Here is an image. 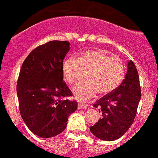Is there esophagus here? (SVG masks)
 Instances as JSON below:
<instances>
[{"label":"esophagus","instance_id":"34e87169","mask_svg":"<svg viewBox=\"0 0 158 158\" xmlns=\"http://www.w3.org/2000/svg\"><path fill=\"white\" fill-rule=\"evenodd\" d=\"M88 106L85 104H81V103H79V105H78V108L79 109H84V108H86Z\"/></svg>","mask_w":158,"mask_h":158}]
</instances>
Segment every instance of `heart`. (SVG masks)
<instances>
[{
  "label": "heart",
  "instance_id": "1",
  "mask_svg": "<svg viewBox=\"0 0 158 158\" xmlns=\"http://www.w3.org/2000/svg\"><path fill=\"white\" fill-rule=\"evenodd\" d=\"M63 79L68 85L77 80L80 71H88L84 82L73 88L74 97L85 102L98 95H108L117 89L126 73V66L119 57H110L101 49H90L80 52L77 58L68 57L61 66Z\"/></svg>",
  "mask_w": 158,
  "mask_h": 158
}]
</instances>
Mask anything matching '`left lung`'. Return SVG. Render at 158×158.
<instances>
[{
	"label": "left lung",
	"mask_w": 158,
	"mask_h": 158,
	"mask_svg": "<svg viewBox=\"0 0 158 158\" xmlns=\"http://www.w3.org/2000/svg\"><path fill=\"white\" fill-rule=\"evenodd\" d=\"M141 98L138 72L131 60L122 83L112 93L104 96L94 105L102 117L90 127L98 138L106 141L119 139L128 131L135 120Z\"/></svg>",
	"instance_id": "8db88e82"
}]
</instances>
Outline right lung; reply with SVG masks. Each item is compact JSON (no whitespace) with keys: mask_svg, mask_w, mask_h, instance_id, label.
Returning <instances> with one entry per match:
<instances>
[{"mask_svg":"<svg viewBox=\"0 0 158 158\" xmlns=\"http://www.w3.org/2000/svg\"><path fill=\"white\" fill-rule=\"evenodd\" d=\"M70 50L67 41H50L37 47L23 61L17 82L19 110L29 129L40 137H52L66 128L77 109L72 92L63 81V60Z\"/></svg>","mask_w":158,"mask_h":158,"instance_id":"obj_1","label":"right lung"}]
</instances>
